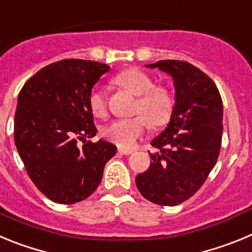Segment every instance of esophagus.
<instances>
[{
    "mask_svg": "<svg viewBox=\"0 0 252 252\" xmlns=\"http://www.w3.org/2000/svg\"><path fill=\"white\" fill-rule=\"evenodd\" d=\"M119 153L122 154V155H130V154L133 153V150H130V149L119 148Z\"/></svg>",
    "mask_w": 252,
    "mask_h": 252,
    "instance_id": "1",
    "label": "esophagus"
}]
</instances>
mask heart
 Instances as JSON below:
<instances>
[{
	"instance_id": "1",
	"label": "heart",
	"mask_w": 252,
	"mask_h": 252,
	"mask_svg": "<svg viewBox=\"0 0 252 252\" xmlns=\"http://www.w3.org/2000/svg\"><path fill=\"white\" fill-rule=\"evenodd\" d=\"M115 82L133 95H137L132 119L115 120L103 128V136L121 148L130 149L144 135L148 128L159 127L169 122L174 108L173 95L166 88L154 86V82L140 69L131 68L120 73ZM88 103L93 115L102 117L106 115L107 102L104 93L99 88H93L88 95Z\"/></svg>"
}]
</instances>
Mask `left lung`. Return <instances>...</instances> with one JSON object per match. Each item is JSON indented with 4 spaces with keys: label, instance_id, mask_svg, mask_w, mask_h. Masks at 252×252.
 I'll use <instances>...</instances> for the list:
<instances>
[{
    "label": "left lung",
    "instance_id": "left-lung-1",
    "mask_svg": "<svg viewBox=\"0 0 252 252\" xmlns=\"http://www.w3.org/2000/svg\"><path fill=\"white\" fill-rule=\"evenodd\" d=\"M173 78L175 104L170 121L151 141L146 171L136 177L142 197L159 206H177L203 186L220 155L223 106L217 87L201 69L182 60L148 64Z\"/></svg>",
    "mask_w": 252,
    "mask_h": 252
}]
</instances>
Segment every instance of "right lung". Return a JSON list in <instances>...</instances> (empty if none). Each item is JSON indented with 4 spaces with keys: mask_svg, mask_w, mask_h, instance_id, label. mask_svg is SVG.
Returning a JSON list of instances; mask_svg holds the SVG:
<instances>
[{
    "mask_svg": "<svg viewBox=\"0 0 252 252\" xmlns=\"http://www.w3.org/2000/svg\"><path fill=\"white\" fill-rule=\"evenodd\" d=\"M108 70L92 60H60L40 69L20 91L15 144L29 177L53 202L73 204L90 197L117 150L104 140L87 141L97 133L88 95Z\"/></svg>",
    "mask_w": 252,
    "mask_h": 252,
    "instance_id": "add662e5",
    "label": "right lung"
}]
</instances>
